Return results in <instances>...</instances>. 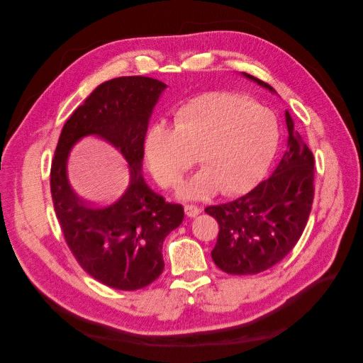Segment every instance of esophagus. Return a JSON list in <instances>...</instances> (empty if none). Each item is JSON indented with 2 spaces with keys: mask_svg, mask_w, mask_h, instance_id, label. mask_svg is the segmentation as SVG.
<instances>
[{
  "mask_svg": "<svg viewBox=\"0 0 363 363\" xmlns=\"http://www.w3.org/2000/svg\"><path fill=\"white\" fill-rule=\"evenodd\" d=\"M184 212H186V215H188V216H191V218H195L196 215H199V213L201 212V208H200L199 206L186 204V206H184Z\"/></svg>",
  "mask_w": 363,
  "mask_h": 363,
  "instance_id": "34e87169",
  "label": "esophagus"
}]
</instances>
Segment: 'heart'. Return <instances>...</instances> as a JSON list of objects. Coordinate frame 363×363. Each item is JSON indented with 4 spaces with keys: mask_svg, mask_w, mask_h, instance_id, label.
Instances as JSON below:
<instances>
[{
    "mask_svg": "<svg viewBox=\"0 0 363 363\" xmlns=\"http://www.w3.org/2000/svg\"><path fill=\"white\" fill-rule=\"evenodd\" d=\"M280 145L277 116L268 107L228 92H208L182 104L167 121L152 123L144 155L152 177L174 188L196 162L203 169L182 186L189 199H206L219 189L227 196L250 192L265 177Z\"/></svg>",
    "mask_w": 363,
    "mask_h": 363,
    "instance_id": "obj_1",
    "label": "heart"
}]
</instances>
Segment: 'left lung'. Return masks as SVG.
<instances>
[{
	"label": "left lung",
	"instance_id": "obj_1",
	"mask_svg": "<svg viewBox=\"0 0 363 363\" xmlns=\"http://www.w3.org/2000/svg\"><path fill=\"white\" fill-rule=\"evenodd\" d=\"M265 89V82L245 74ZM288 145L269 179L240 199L204 212L219 224L212 250L215 265L233 276L265 271L279 263L298 242L313 203L315 160L286 111Z\"/></svg>",
	"mask_w": 363,
	"mask_h": 363
}]
</instances>
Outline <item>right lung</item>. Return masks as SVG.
Returning <instances> with one entry per match:
<instances>
[{
  "instance_id": "obj_1",
  "label": "right lung",
  "mask_w": 363,
  "mask_h": 363,
  "mask_svg": "<svg viewBox=\"0 0 363 363\" xmlns=\"http://www.w3.org/2000/svg\"><path fill=\"white\" fill-rule=\"evenodd\" d=\"M167 84L150 77H118L101 83L63 125L51 163L54 211L80 267L106 286L136 291L163 271L162 245L183 218V206L164 201L142 177L148 121ZM116 146L129 162L130 183L108 206L82 202L67 182L70 148L84 135Z\"/></svg>"
}]
</instances>
